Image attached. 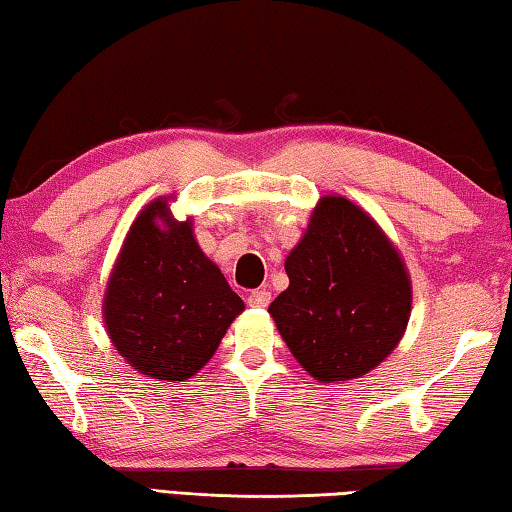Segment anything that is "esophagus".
Segmentation results:
<instances>
[{
  "mask_svg": "<svg viewBox=\"0 0 512 512\" xmlns=\"http://www.w3.org/2000/svg\"><path fill=\"white\" fill-rule=\"evenodd\" d=\"M268 302H271V291L266 289H257L248 296V305L250 307H257V309H264L268 307Z\"/></svg>",
  "mask_w": 512,
  "mask_h": 512,
  "instance_id": "obj_1",
  "label": "esophagus"
}]
</instances>
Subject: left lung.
<instances>
[{
  "label": "left lung",
  "mask_w": 512,
  "mask_h": 512,
  "mask_svg": "<svg viewBox=\"0 0 512 512\" xmlns=\"http://www.w3.org/2000/svg\"><path fill=\"white\" fill-rule=\"evenodd\" d=\"M289 287L268 314L311 377H363L402 341L413 287L379 223L345 196H323L298 246L284 259Z\"/></svg>",
  "instance_id": "8db88e82"
}]
</instances>
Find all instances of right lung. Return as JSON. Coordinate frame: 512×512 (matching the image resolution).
<instances>
[{"label": "right lung", "mask_w": 512, "mask_h": 512, "mask_svg": "<svg viewBox=\"0 0 512 512\" xmlns=\"http://www.w3.org/2000/svg\"><path fill=\"white\" fill-rule=\"evenodd\" d=\"M160 196L135 216L103 293L115 350L144 377L185 381L219 348L244 300Z\"/></svg>", "instance_id": "1"}]
</instances>
